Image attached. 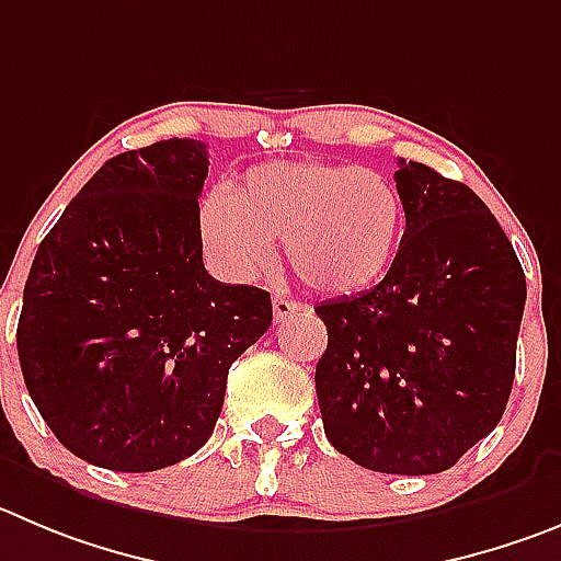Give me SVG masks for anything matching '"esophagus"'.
I'll return each mask as SVG.
<instances>
[{"label": "esophagus", "mask_w": 561, "mask_h": 561, "mask_svg": "<svg viewBox=\"0 0 561 561\" xmlns=\"http://www.w3.org/2000/svg\"><path fill=\"white\" fill-rule=\"evenodd\" d=\"M271 305H274V321L276 323H282V321H285V318H290L293 312L301 310V305H296L293 298L279 296V293H276V296L271 298Z\"/></svg>", "instance_id": "obj_1"}]
</instances>
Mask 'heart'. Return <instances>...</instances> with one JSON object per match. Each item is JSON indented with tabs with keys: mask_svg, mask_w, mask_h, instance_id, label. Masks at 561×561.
Returning a JSON list of instances; mask_svg holds the SVG:
<instances>
[{
	"mask_svg": "<svg viewBox=\"0 0 561 561\" xmlns=\"http://www.w3.org/2000/svg\"><path fill=\"white\" fill-rule=\"evenodd\" d=\"M404 232V204L387 176L318 160L263 162L232 187L209 191L198 238L209 265L234 282L254 279L274 238L305 285L348 296L390 271Z\"/></svg>",
	"mask_w": 561,
	"mask_h": 561,
	"instance_id": "heart-1",
	"label": "heart"
}]
</instances>
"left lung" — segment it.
Returning a JSON list of instances; mask_svg holds the SVG:
<instances>
[{
    "label": "left lung",
    "mask_w": 561,
    "mask_h": 561,
    "mask_svg": "<svg viewBox=\"0 0 561 561\" xmlns=\"http://www.w3.org/2000/svg\"><path fill=\"white\" fill-rule=\"evenodd\" d=\"M407 229L385 279L318 305L316 368L329 443L379 473L457 465L499 426L515 379L526 276L510 238L462 182L396 171Z\"/></svg>",
    "instance_id": "left-lung-1"
}]
</instances>
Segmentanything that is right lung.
Here are the masks:
<instances>
[{
	"mask_svg": "<svg viewBox=\"0 0 561 561\" xmlns=\"http://www.w3.org/2000/svg\"><path fill=\"white\" fill-rule=\"evenodd\" d=\"M207 146L113 157L62 209L24 285L19 363L75 457L122 473L182 462L216 428L229 365L268 332L271 296L202 263Z\"/></svg>",
	"mask_w": 561,
	"mask_h": 561,
	"instance_id": "obj_1",
	"label": "right lung"
}]
</instances>
